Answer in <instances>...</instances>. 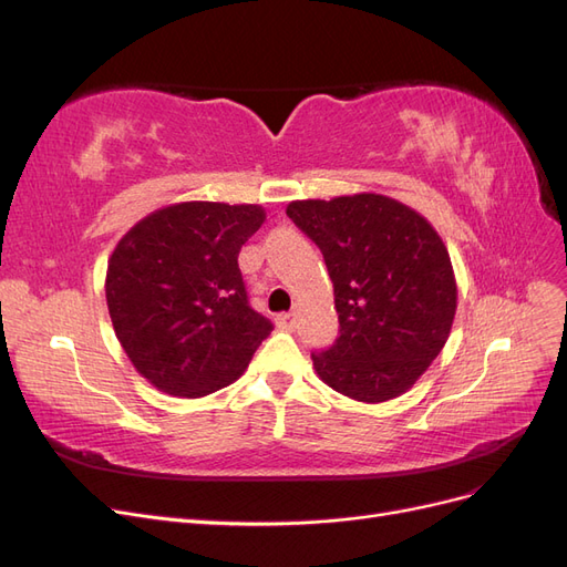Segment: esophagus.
Here are the masks:
<instances>
[{"label":"esophagus","mask_w":567,"mask_h":567,"mask_svg":"<svg viewBox=\"0 0 567 567\" xmlns=\"http://www.w3.org/2000/svg\"><path fill=\"white\" fill-rule=\"evenodd\" d=\"M296 323H298V315L296 312H286V315L277 317V326H279V329H284V331H293Z\"/></svg>","instance_id":"obj_1"}]
</instances>
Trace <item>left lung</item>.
Segmentation results:
<instances>
[{"mask_svg": "<svg viewBox=\"0 0 567 567\" xmlns=\"http://www.w3.org/2000/svg\"><path fill=\"white\" fill-rule=\"evenodd\" d=\"M286 215L319 246L340 336L312 354L319 379L364 404L400 398L450 338L456 277L421 213L383 194L290 200Z\"/></svg>", "mask_w": 567, "mask_h": 567, "instance_id": "8db88e82", "label": "left lung"}]
</instances>
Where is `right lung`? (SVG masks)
Wrapping results in <instances>:
<instances>
[{"label": "right lung", "mask_w": 567, "mask_h": 567, "mask_svg": "<svg viewBox=\"0 0 567 567\" xmlns=\"http://www.w3.org/2000/svg\"><path fill=\"white\" fill-rule=\"evenodd\" d=\"M265 219L257 203H173L136 221L113 248V331L153 388L196 400L248 369L271 323L250 310L238 252Z\"/></svg>", "instance_id": "add662e5"}]
</instances>
